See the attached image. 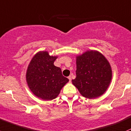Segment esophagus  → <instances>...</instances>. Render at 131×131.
I'll return each instance as SVG.
<instances>
[{
	"instance_id": "obj_1",
	"label": "esophagus",
	"mask_w": 131,
	"mask_h": 131,
	"mask_svg": "<svg viewBox=\"0 0 131 131\" xmlns=\"http://www.w3.org/2000/svg\"><path fill=\"white\" fill-rule=\"evenodd\" d=\"M68 79H69V82H71V79H72V78H71V75H70V76H69V77H68Z\"/></svg>"
}]
</instances>
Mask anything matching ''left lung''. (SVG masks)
Returning <instances> with one entry per match:
<instances>
[{"mask_svg":"<svg viewBox=\"0 0 131 131\" xmlns=\"http://www.w3.org/2000/svg\"><path fill=\"white\" fill-rule=\"evenodd\" d=\"M76 66V77L72 82L83 97L94 99L107 91L112 79V69L101 53L91 50L77 56Z\"/></svg>","mask_w":131,"mask_h":131,"instance_id":"1","label":"left lung"}]
</instances>
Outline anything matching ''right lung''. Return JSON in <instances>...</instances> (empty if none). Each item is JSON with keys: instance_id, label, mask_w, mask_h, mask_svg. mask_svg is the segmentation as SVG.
Here are the masks:
<instances>
[{"instance_id": "obj_1", "label": "right lung", "mask_w": 131, "mask_h": 131, "mask_svg": "<svg viewBox=\"0 0 131 131\" xmlns=\"http://www.w3.org/2000/svg\"><path fill=\"white\" fill-rule=\"evenodd\" d=\"M57 56L40 51L32 57L26 72V81L32 92L45 101L56 99L60 90L69 82L60 67L54 66Z\"/></svg>"}]
</instances>
